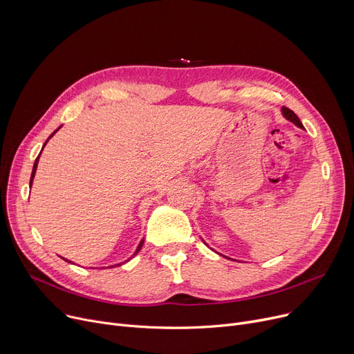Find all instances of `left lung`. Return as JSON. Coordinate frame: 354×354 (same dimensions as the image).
Segmentation results:
<instances>
[{
	"label": "left lung",
	"mask_w": 354,
	"mask_h": 354,
	"mask_svg": "<svg viewBox=\"0 0 354 354\" xmlns=\"http://www.w3.org/2000/svg\"><path fill=\"white\" fill-rule=\"evenodd\" d=\"M281 111H283V116L287 119V120H290V122H292L295 126H299V127H301V129H304V126H303V123L300 122V119L297 118V115L294 113L292 110H290V109H287V107H283L281 109ZM234 261V259H232Z\"/></svg>",
	"instance_id": "8db88e82"
}]
</instances>
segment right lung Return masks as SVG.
I'll use <instances>...</instances> for the list:
<instances>
[{"instance_id": "1", "label": "right lung", "mask_w": 354, "mask_h": 354, "mask_svg": "<svg viewBox=\"0 0 354 354\" xmlns=\"http://www.w3.org/2000/svg\"><path fill=\"white\" fill-rule=\"evenodd\" d=\"M60 127H62V126H60ZM60 127H59V129H60ZM59 129H57V130H59ZM57 130H54V132H53V133H51V135L48 136V139H51V138L54 136V133H55V132H57ZM48 139L46 140V143L48 142ZM46 143H44V146H46ZM44 146H43V147H44ZM41 151H43V149H41ZM40 155H41V152H40ZM40 155H39V156H37V159H35V162H34V166H32V172H31V179H30V187H31V185H32V179H34V176H35V171H37V165H39V159H40ZM143 241H145V239H142V241H140V243H139V245H138V248H136V251H135L133 257H135V255H136V254H138V252H139V251L142 250V245H143ZM66 261H68V259H66ZM127 261H129V259H127ZM68 263H70V261H68ZM122 264H123V263H120V264H116V266H110V267H118V266H122Z\"/></svg>"}]
</instances>
